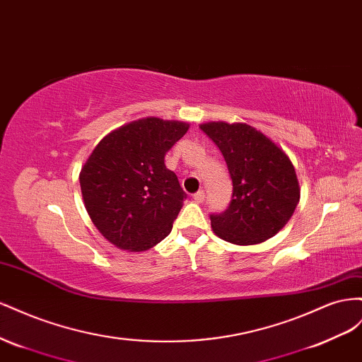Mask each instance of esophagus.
I'll return each instance as SVG.
<instances>
[{
  "instance_id": "obj_1",
  "label": "esophagus",
  "mask_w": 362,
  "mask_h": 362,
  "mask_svg": "<svg viewBox=\"0 0 362 362\" xmlns=\"http://www.w3.org/2000/svg\"><path fill=\"white\" fill-rule=\"evenodd\" d=\"M192 199L197 202V203H203L204 202V191L203 189H200V191H197L195 192L194 195H192Z\"/></svg>"
}]
</instances>
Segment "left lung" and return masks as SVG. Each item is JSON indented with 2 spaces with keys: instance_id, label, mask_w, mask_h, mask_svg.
I'll return each mask as SVG.
<instances>
[{
  "instance_id": "1",
  "label": "left lung",
  "mask_w": 362,
  "mask_h": 362,
  "mask_svg": "<svg viewBox=\"0 0 362 362\" xmlns=\"http://www.w3.org/2000/svg\"><path fill=\"white\" fill-rule=\"evenodd\" d=\"M200 129L220 148L233 183L232 202L211 215L218 238L236 245L261 244L290 221L300 200L294 165L261 130L245 122L211 121Z\"/></svg>"
}]
</instances>
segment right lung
<instances>
[{
    "instance_id": "add662e5",
    "label": "right lung",
    "mask_w": 362,
    "mask_h": 362,
    "mask_svg": "<svg viewBox=\"0 0 362 362\" xmlns=\"http://www.w3.org/2000/svg\"><path fill=\"white\" fill-rule=\"evenodd\" d=\"M189 124L147 117L103 138L80 171L92 223L119 250L146 252L167 238L187 194L165 154Z\"/></svg>"
}]
</instances>
